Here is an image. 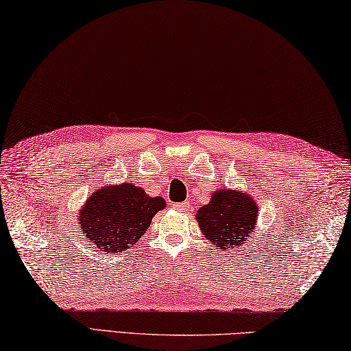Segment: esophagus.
<instances>
[{"instance_id":"esophagus-1","label":"esophagus","mask_w":351,"mask_h":351,"mask_svg":"<svg viewBox=\"0 0 351 351\" xmlns=\"http://www.w3.org/2000/svg\"><path fill=\"white\" fill-rule=\"evenodd\" d=\"M175 208L180 210V212H187L189 210V202H180V204H175Z\"/></svg>"}]
</instances>
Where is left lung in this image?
<instances>
[{"instance_id": "left-lung-1", "label": "left lung", "mask_w": 351, "mask_h": 351, "mask_svg": "<svg viewBox=\"0 0 351 351\" xmlns=\"http://www.w3.org/2000/svg\"><path fill=\"white\" fill-rule=\"evenodd\" d=\"M256 219V202L242 190H218L196 213L202 233L221 250H238L250 238Z\"/></svg>"}]
</instances>
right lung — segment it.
<instances>
[{
	"label": "right lung",
	"instance_id": "obj_1",
	"mask_svg": "<svg viewBox=\"0 0 351 351\" xmlns=\"http://www.w3.org/2000/svg\"><path fill=\"white\" fill-rule=\"evenodd\" d=\"M164 207L161 196L152 197L141 187L124 182L97 190L80 210L78 219L88 244L118 253L136 244Z\"/></svg>",
	"mask_w": 351,
	"mask_h": 351
}]
</instances>
